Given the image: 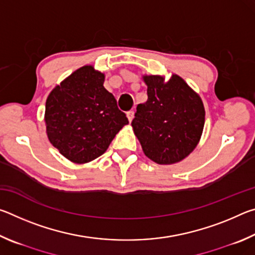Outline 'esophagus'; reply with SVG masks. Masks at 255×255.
I'll use <instances>...</instances> for the list:
<instances>
[{"label":"esophagus","mask_w":255,"mask_h":255,"mask_svg":"<svg viewBox=\"0 0 255 255\" xmlns=\"http://www.w3.org/2000/svg\"><path fill=\"white\" fill-rule=\"evenodd\" d=\"M133 116H135V112H133V111H128L127 112V118L129 120V123H131V120L133 119Z\"/></svg>","instance_id":"34e87169"}]
</instances>
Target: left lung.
Instances as JSON below:
<instances>
[{
  "label": "left lung",
  "instance_id": "8db88e82",
  "mask_svg": "<svg viewBox=\"0 0 255 255\" xmlns=\"http://www.w3.org/2000/svg\"><path fill=\"white\" fill-rule=\"evenodd\" d=\"M148 99L137 106L131 122L144 154L162 165L182 161L199 143L205 107L199 94L182 77L143 75Z\"/></svg>",
  "mask_w": 255,
  "mask_h": 255
}]
</instances>
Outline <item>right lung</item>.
<instances>
[{
  "mask_svg": "<svg viewBox=\"0 0 255 255\" xmlns=\"http://www.w3.org/2000/svg\"><path fill=\"white\" fill-rule=\"evenodd\" d=\"M105 73L84 65L51 90L46 100V133L68 161L85 164L106 152L128 119L107 91Z\"/></svg>",
  "mask_w": 255,
  "mask_h": 255,
  "instance_id": "1",
  "label": "right lung"
}]
</instances>
